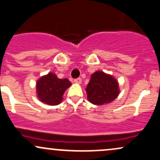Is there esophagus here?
Here are the masks:
<instances>
[{"label":"esophagus","instance_id":"34e87169","mask_svg":"<svg viewBox=\"0 0 160 160\" xmlns=\"http://www.w3.org/2000/svg\"><path fill=\"white\" fill-rule=\"evenodd\" d=\"M74 82L75 83H78V84H80L82 82V80L81 78H77L74 79Z\"/></svg>","mask_w":160,"mask_h":160}]
</instances>
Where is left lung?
<instances>
[{"label": "left lung", "instance_id": "8db88e82", "mask_svg": "<svg viewBox=\"0 0 160 160\" xmlns=\"http://www.w3.org/2000/svg\"><path fill=\"white\" fill-rule=\"evenodd\" d=\"M87 98L92 104L103 105L116 99L120 93L117 80L103 71H95L86 88Z\"/></svg>", "mask_w": 160, "mask_h": 160}]
</instances>
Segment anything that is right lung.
I'll list each match as a JSON object with an SVG mask.
<instances>
[{
  "instance_id": "right-lung-1",
  "label": "right lung",
  "mask_w": 160,
  "mask_h": 160,
  "mask_svg": "<svg viewBox=\"0 0 160 160\" xmlns=\"http://www.w3.org/2000/svg\"><path fill=\"white\" fill-rule=\"evenodd\" d=\"M71 86L68 79H59L55 74L49 72L40 78L37 82V94L38 98L49 105H57L61 103L62 95Z\"/></svg>"
}]
</instances>
